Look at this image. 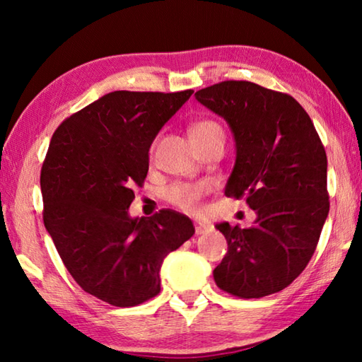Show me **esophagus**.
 I'll use <instances>...</instances> for the list:
<instances>
[{"instance_id":"34e87169","label":"esophagus","mask_w":362,"mask_h":362,"mask_svg":"<svg viewBox=\"0 0 362 362\" xmlns=\"http://www.w3.org/2000/svg\"><path fill=\"white\" fill-rule=\"evenodd\" d=\"M211 230H212L211 223H206V222H196L194 223L196 235H204V233H209Z\"/></svg>"}]
</instances>
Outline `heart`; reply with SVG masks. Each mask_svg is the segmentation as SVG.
<instances>
[{
  "label": "heart",
  "mask_w": 362,
  "mask_h": 362,
  "mask_svg": "<svg viewBox=\"0 0 362 362\" xmlns=\"http://www.w3.org/2000/svg\"><path fill=\"white\" fill-rule=\"evenodd\" d=\"M212 132H222V127L211 119L198 121L189 127V136H192V139L204 137ZM206 192L207 187L203 185V183H175V185L168 189V199L170 204H174L182 211L194 212L199 209L201 199H203Z\"/></svg>",
  "instance_id": "b5f03b06"
}]
</instances>
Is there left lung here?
Here are the masks:
<instances>
[{
	"instance_id": "obj_1",
	"label": "left lung",
	"mask_w": 362,
	"mask_h": 362,
	"mask_svg": "<svg viewBox=\"0 0 362 362\" xmlns=\"http://www.w3.org/2000/svg\"><path fill=\"white\" fill-rule=\"evenodd\" d=\"M194 97L235 137L225 194L246 198L257 214L249 228L216 225L228 243L216 284L241 298L283 291L308 265L329 214L327 156L313 121L289 94L250 81H222Z\"/></svg>"
}]
</instances>
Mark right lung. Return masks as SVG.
<instances>
[{"mask_svg":"<svg viewBox=\"0 0 362 362\" xmlns=\"http://www.w3.org/2000/svg\"><path fill=\"white\" fill-rule=\"evenodd\" d=\"M192 94L115 90L66 118L49 144L45 226L73 279L110 305L158 296L163 260L194 235L192 220L173 209L148 218L127 212L153 140Z\"/></svg>","mask_w":362,"mask_h":362,"instance_id":"right-lung-1","label":"right lung"}]
</instances>
